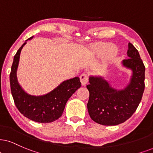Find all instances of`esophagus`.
<instances>
[{
    "mask_svg": "<svg viewBox=\"0 0 153 153\" xmlns=\"http://www.w3.org/2000/svg\"><path fill=\"white\" fill-rule=\"evenodd\" d=\"M80 82H81V83H82V85H85L88 84V75L85 74V73H82V74L80 75Z\"/></svg>",
    "mask_w": 153,
    "mask_h": 153,
    "instance_id": "34e87169",
    "label": "esophagus"
}]
</instances>
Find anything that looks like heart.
<instances>
[{
    "mask_svg": "<svg viewBox=\"0 0 153 153\" xmlns=\"http://www.w3.org/2000/svg\"><path fill=\"white\" fill-rule=\"evenodd\" d=\"M91 51L95 55H101L104 53V55L106 57H110L117 53V47L113 44L107 45V44L104 42H100L91 47Z\"/></svg>",
    "mask_w": 153,
    "mask_h": 153,
    "instance_id": "1",
    "label": "heart"
}]
</instances>
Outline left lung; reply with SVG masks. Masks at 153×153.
<instances>
[{"label": "left lung", "mask_w": 153, "mask_h": 153, "mask_svg": "<svg viewBox=\"0 0 153 153\" xmlns=\"http://www.w3.org/2000/svg\"><path fill=\"white\" fill-rule=\"evenodd\" d=\"M128 59L122 65L131 69L130 82L123 90L112 88L101 76H90L87 88L90 92L88 113L96 123L115 126L123 123L133 114L142 99L145 89L146 68L138 50L128 43Z\"/></svg>", "instance_id": "left-lung-1"}]
</instances>
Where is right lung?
Returning <instances> with one entry per match:
<instances>
[{
	"instance_id": "add662e5",
	"label": "right lung",
	"mask_w": 153,
	"mask_h": 153,
	"mask_svg": "<svg viewBox=\"0 0 153 153\" xmlns=\"http://www.w3.org/2000/svg\"><path fill=\"white\" fill-rule=\"evenodd\" d=\"M32 38L33 36L27 40ZM26 43L22 44L15 55L10 74L11 93L15 106L29 119L39 123L53 122L61 117L67 101L81 87L80 78L75 77L63 81L57 88L44 95L34 96L27 94L21 88L17 79L20 52Z\"/></svg>"
}]
</instances>
